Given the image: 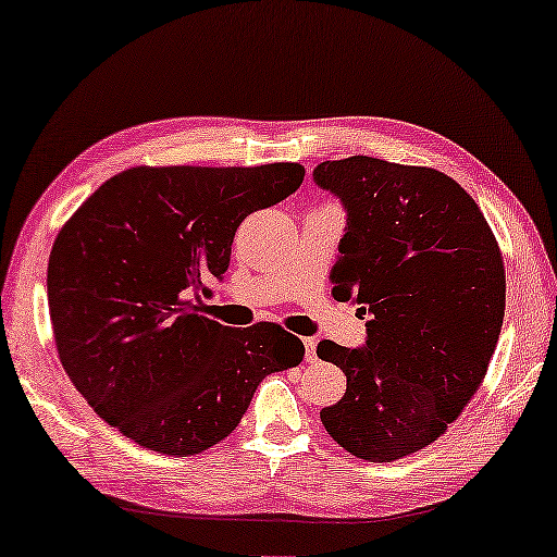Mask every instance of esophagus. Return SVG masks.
<instances>
[{
    "label": "esophagus",
    "mask_w": 557,
    "mask_h": 557,
    "mask_svg": "<svg viewBox=\"0 0 557 557\" xmlns=\"http://www.w3.org/2000/svg\"><path fill=\"white\" fill-rule=\"evenodd\" d=\"M306 345V360L308 362H315V341L313 338H304Z\"/></svg>",
    "instance_id": "esophagus-1"
}]
</instances>
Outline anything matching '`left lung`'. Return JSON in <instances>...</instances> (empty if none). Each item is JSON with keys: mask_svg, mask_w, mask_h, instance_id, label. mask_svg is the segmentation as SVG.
<instances>
[{"mask_svg": "<svg viewBox=\"0 0 557 557\" xmlns=\"http://www.w3.org/2000/svg\"><path fill=\"white\" fill-rule=\"evenodd\" d=\"M348 226L333 296L368 315V341L318 358L348 377L321 409L325 432L364 461H395L440 440L486 377L506 311V271L484 212L434 168L352 154L313 170Z\"/></svg>", "mask_w": 557, "mask_h": 557, "instance_id": "left-lung-1", "label": "left lung"}]
</instances>
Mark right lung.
Returning <instances> with one entry per match:
<instances>
[{
  "mask_svg": "<svg viewBox=\"0 0 557 557\" xmlns=\"http://www.w3.org/2000/svg\"><path fill=\"white\" fill-rule=\"evenodd\" d=\"M304 175L298 162L131 168L61 226L47 276L59 360L127 440L168 457L205 451L239 426L263 377L304 360L281 325L230 327L197 306L244 219Z\"/></svg>",
  "mask_w": 557,
  "mask_h": 557,
  "instance_id": "right-lung-1",
  "label": "right lung"
}]
</instances>
